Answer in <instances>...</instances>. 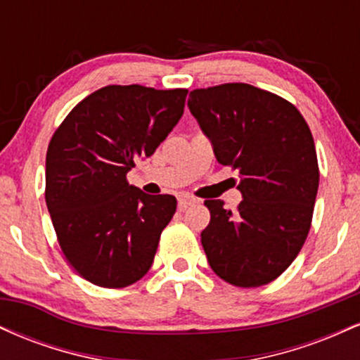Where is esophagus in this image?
I'll return each mask as SVG.
<instances>
[{
  "label": "esophagus",
  "instance_id": "esophagus-1",
  "mask_svg": "<svg viewBox=\"0 0 360 360\" xmlns=\"http://www.w3.org/2000/svg\"><path fill=\"white\" fill-rule=\"evenodd\" d=\"M196 203V200H194L193 196H188V194H181L179 198H177V208L181 210V212H184L188 206H191Z\"/></svg>",
  "mask_w": 360,
  "mask_h": 360
}]
</instances>
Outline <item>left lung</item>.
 <instances>
[{
    "label": "left lung",
    "instance_id": "obj_1",
    "mask_svg": "<svg viewBox=\"0 0 360 360\" xmlns=\"http://www.w3.org/2000/svg\"><path fill=\"white\" fill-rule=\"evenodd\" d=\"M188 106L218 162L240 174L237 212L205 201L210 267L233 286H264L291 266L311 225L320 172L308 123L289 101L243 82L194 89Z\"/></svg>",
    "mask_w": 360,
    "mask_h": 360
}]
</instances>
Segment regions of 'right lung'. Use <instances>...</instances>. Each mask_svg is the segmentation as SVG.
Returning a JSON list of instances; mask_svg holds the SVG:
<instances>
[{"label":"right lung","mask_w":360,"mask_h":360,"mask_svg":"<svg viewBox=\"0 0 360 360\" xmlns=\"http://www.w3.org/2000/svg\"><path fill=\"white\" fill-rule=\"evenodd\" d=\"M188 89L106 86L72 108L49 143L45 203L65 259L89 283L125 288L154 262L176 213L171 194L127 183L184 113Z\"/></svg>","instance_id":"obj_1"}]
</instances>
